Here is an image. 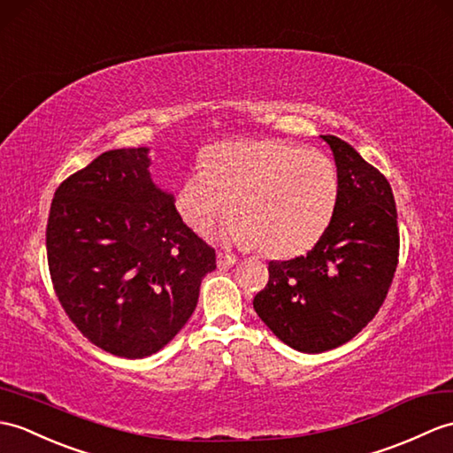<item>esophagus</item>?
Returning a JSON list of instances; mask_svg holds the SVG:
<instances>
[{"label": "esophagus", "instance_id": "obj_1", "mask_svg": "<svg viewBox=\"0 0 453 453\" xmlns=\"http://www.w3.org/2000/svg\"><path fill=\"white\" fill-rule=\"evenodd\" d=\"M216 262H218V268H229L235 265L237 258L234 255H227V252H218Z\"/></svg>", "mask_w": 453, "mask_h": 453}]
</instances>
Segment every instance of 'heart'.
Here are the masks:
<instances>
[{
    "label": "heart",
    "instance_id": "b5f03b06",
    "mask_svg": "<svg viewBox=\"0 0 453 453\" xmlns=\"http://www.w3.org/2000/svg\"><path fill=\"white\" fill-rule=\"evenodd\" d=\"M338 198V167L326 154L283 141H229L187 175L177 210L206 234L231 206L237 216L219 231L224 243L296 257L324 235Z\"/></svg>",
    "mask_w": 453,
    "mask_h": 453
}]
</instances>
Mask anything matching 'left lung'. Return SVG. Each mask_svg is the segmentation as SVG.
<instances>
[{"mask_svg": "<svg viewBox=\"0 0 453 453\" xmlns=\"http://www.w3.org/2000/svg\"><path fill=\"white\" fill-rule=\"evenodd\" d=\"M340 175L328 229L307 255L270 260L252 307L283 343L322 353L355 338L388 296L399 255L397 210L388 179L351 144L320 134Z\"/></svg>", "mask_w": 453, "mask_h": 453, "instance_id": "8db88e82", "label": "left lung"}]
</instances>
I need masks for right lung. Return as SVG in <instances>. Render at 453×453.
<instances>
[{"label": "right lung", "mask_w": 453, "mask_h": 453, "mask_svg": "<svg viewBox=\"0 0 453 453\" xmlns=\"http://www.w3.org/2000/svg\"><path fill=\"white\" fill-rule=\"evenodd\" d=\"M150 149L100 154L63 181L46 227L51 283L71 322L100 349L142 359L196 309L216 252L183 224L150 177Z\"/></svg>", "instance_id": "obj_1"}]
</instances>
